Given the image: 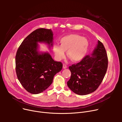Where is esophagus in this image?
Here are the masks:
<instances>
[{
	"label": "esophagus",
	"mask_w": 122,
	"mask_h": 122,
	"mask_svg": "<svg viewBox=\"0 0 122 122\" xmlns=\"http://www.w3.org/2000/svg\"><path fill=\"white\" fill-rule=\"evenodd\" d=\"M63 69H66V68H67V66L65 64H63Z\"/></svg>",
	"instance_id": "esophagus-1"
}]
</instances>
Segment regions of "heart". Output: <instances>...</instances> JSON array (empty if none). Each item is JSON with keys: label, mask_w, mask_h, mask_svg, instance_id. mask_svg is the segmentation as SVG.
<instances>
[{"label": "heart", "mask_w": 122, "mask_h": 122, "mask_svg": "<svg viewBox=\"0 0 122 122\" xmlns=\"http://www.w3.org/2000/svg\"><path fill=\"white\" fill-rule=\"evenodd\" d=\"M60 43V46L55 44L53 47L56 59H63L65 56V51H67V56L75 62L84 58L89 47L87 38L76 34L69 35L62 37Z\"/></svg>", "instance_id": "1"}]
</instances>
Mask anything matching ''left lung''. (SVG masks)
Here are the masks:
<instances>
[{
	"label": "left lung",
	"mask_w": 122,
	"mask_h": 122,
	"mask_svg": "<svg viewBox=\"0 0 122 122\" xmlns=\"http://www.w3.org/2000/svg\"><path fill=\"white\" fill-rule=\"evenodd\" d=\"M108 67V57L105 48L98 41L91 55H86L76 64L69 66L71 76L68 86L74 93L84 95L97 90L105 75Z\"/></svg>",
	"instance_id": "left-lung-1"
}]
</instances>
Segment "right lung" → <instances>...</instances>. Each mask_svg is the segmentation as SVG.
<instances>
[{
	"label": "right lung",
	"instance_id": "obj_1",
	"mask_svg": "<svg viewBox=\"0 0 122 122\" xmlns=\"http://www.w3.org/2000/svg\"><path fill=\"white\" fill-rule=\"evenodd\" d=\"M51 29H38L23 41L15 57L16 72L24 88L32 94L40 93L52 84L54 76L62 69L60 62L55 61L47 52L38 51V42L53 46Z\"/></svg>",
	"mask_w": 122,
	"mask_h": 122
}]
</instances>
